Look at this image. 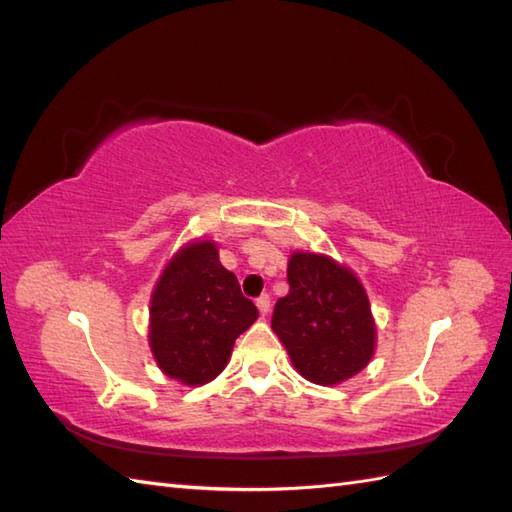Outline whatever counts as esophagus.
I'll return each mask as SVG.
<instances>
[{
    "label": "esophagus",
    "instance_id": "34e87169",
    "mask_svg": "<svg viewBox=\"0 0 512 512\" xmlns=\"http://www.w3.org/2000/svg\"><path fill=\"white\" fill-rule=\"evenodd\" d=\"M255 306H257V310H259V314H262V317H264V314H268V310H270V297H268V295H262V297H259V299L255 301Z\"/></svg>",
    "mask_w": 512,
    "mask_h": 512
}]
</instances>
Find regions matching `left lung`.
Here are the masks:
<instances>
[{"label":"left lung","mask_w":512,"mask_h":512,"mask_svg":"<svg viewBox=\"0 0 512 512\" xmlns=\"http://www.w3.org/2000/svg\"><path fill=\"white\" fill-rule=\"evenodd\" d=\"M288 284L270 325L297 372L330 387L365 369L376 350V323L352 270L328 255L295 250Z\"/></svg>","instance_id":"8db88e82"}]
</instances>
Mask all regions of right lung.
Masks as SVG:
<instances>
[{
	"label": "right lung",
	"mask_w": 512,
	"mask_h": 512,
	"mask_svg": "<svg viewBox=\"0 0 512 512\" xmlns=\"http://www.w3.org/2000/svg\"><path fill=\"white\" fill-rule=\"evenodd\" d=\"M255 303L220 264L213 239L182 246L162 270L149 306V347L162 374L198 387L220 376Z\"/></svg>",
	"instance_id": "obj_1"
}]
</instances>
